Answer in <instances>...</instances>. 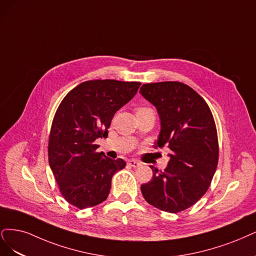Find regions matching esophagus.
Masks as SVG:
<instances>
[{"mask_svg": "<svg viewBox=\"0 0 256 256\" xmlns=\"http://www.w3.org/2000/svg\"><path fill=\"white\" fill-rule=\"evenodd\" d=\"M130 167H134V168H136V167H138L139 164H140V162H138L137 160H128V162Z\"/></svg>", "mask_w": 256, "mask_h": 256, "instance_id": "34e87169", "label": "esophagus"}]
</instances>
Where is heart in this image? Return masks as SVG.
<instances>
[{
	"instance_id": "heart-1",
	"label": "heart",
	"mask_w": 256,
	"mask_h": 256,
	"mask_svg": "<svg viewBox=\"0 0 256 256\" xmlns=\"http://www.w3.org/2000/svg\"><path fill=\"white\" fill-rule=\"evenodd\" d=\"M146 110V108H144V107H139V108H137L136 110Z\"/></svg>"
}]
</instances>
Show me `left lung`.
Masks as SVG:
<instances>
[{
  "instance_id": "obj_1",
  "label": "left lung",
  "mask_w": 256,
  "mask_h": 256,
  "mask_svg": "<svg viewBox=\"0 0 256 256\" xmlns=\"http://www.w3.org/2000/svg\"><path fill=\"white\" fill-rule=\"evenodd\" d=\"M139 92L160 114L156 148L171 150L166 169L151 166L153 176L142 185V196L160 210H185L208 192L217 169L219 144L212 114L199 94L180 82L144 84Z\"/></svg>"
}]
</instances>
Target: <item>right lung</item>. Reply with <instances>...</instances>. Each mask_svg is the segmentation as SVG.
<instances>
[{"instance_id": "right-lung-1", "label": "right lung", "mask_w": 256, "mask_h": 256, "mask_svg": "<svg viewBox=\"0 0 256 256\" xmlns=\"http://www.w3.org/2000/svg\"><path fill=\"white\" fill-rule=\"evenodd\" d=\"M139 82L94 80L64 98L48 136V164L64 200L78 208L107 199L112 178L126 162L98 153L94 140L108 134L114 114L136 94Z\"/></svg>"}]
</instances>
